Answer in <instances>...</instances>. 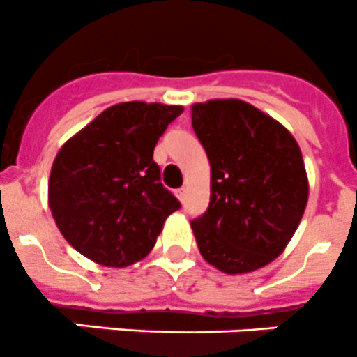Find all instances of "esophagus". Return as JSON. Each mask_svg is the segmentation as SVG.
<instances>
[{"instance_id": "esophagus-1", "label": "esophagus", "mask_w": 357, "mask_h": 357, "mask_svg": "<svg viewBox=\"0 0 357 357\" xmlns=\"http://www.w3.org/2000/svg\"><path fill=\"white\" fill-rule=\"evenodd\" d=\"M176 196H178V200H181V202H185V196H188V189L181 188L178 191H176Z\"/></svg>"}]
</instances>
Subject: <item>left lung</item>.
<instances>
[{"label": "left lung", "mask_w": 357, "mask_h": 357, "mask_svg": "<svg viewBox=\"0 0 357 357\" xmlns=\"http://www.w3.org/2000/svg\"><path fill=\"white\" fill-rule=\"evenodd\" d=\"M211 162V204L191 221L202 257L227 274L267 266L285 250L308 202L292 134L251 104L215 99L191 107Z\"/></svg>", "instance_id": "1"}]
</instances>
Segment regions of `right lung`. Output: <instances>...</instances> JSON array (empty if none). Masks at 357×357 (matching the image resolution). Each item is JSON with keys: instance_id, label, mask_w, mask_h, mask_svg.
Masks as SVG:
<instances>
[{"instance_id": "obj_1", "label": "right lung", "mask_w": 357, "mask_h": 357, "mask_svg": "<svg viewBox=\"0 0 357 357\" xmlns=\"http://www.w3.org/2000/svg\"><path fill=\"white\" fill-rule=\"evenodd\" d=\"M184 111L159 102L107 107L60 149L49 176V208L74 250L106 267L150 253L181 202L161 184L153 149Z\"/></svg>"}]
</instances>
